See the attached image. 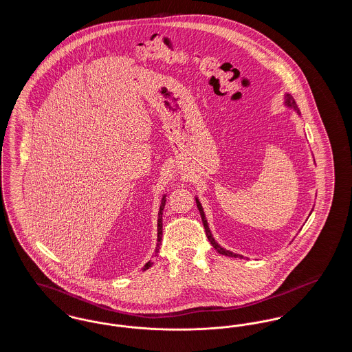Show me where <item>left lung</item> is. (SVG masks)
<instances>
[{
    "label": "left lung",
    "instance_id": "obj_1",
    "mask_svg": "<svg viewBox=\"0 0 352 352\" xmlns=\"http://www.w3.org/2000/svg\"><path fill=\"white\" fill-rule=\"evenodd\" d=\"M286 104H287V107H293V108H294V109H297V112H298L297 104H296V101L293 100V98H292L290 95H286ZM195 201H197L198 210H199V212H201V221H203V226H204V231H206V234H207V239L210 240V243L212 244V247H214V248H215V250H217V251H218L220 254H223V256H228V257H240V258H243V256H240V254H236V253H234V252L227 251V250L221 248V247L219 245L218 243L215 241V239L212 237V234H211V232H210V228H208L207 220H206L204 212H203V208H201V201H198V198H197Z\"/></svg>",
    "mask_w": 352,
    "mask_h": 352
}]
</instances>
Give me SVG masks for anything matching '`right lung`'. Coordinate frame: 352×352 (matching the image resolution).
<instances>
[{"mask_svg":"<svg viewBox=\"0 0 352 352\" xmlns=\"http://www.w3.org/2000/svg\"><path fill=\"white\" fill-rule=\"evenodd\" d=\"M166 197V195H165ZM162 198V201H161V206H160V212H158V239H157V248H155V252H158V248H160V245H161V240H162V211H164V207H165V204H166V198ZM151 265H153V263L151 261H148L146 264H145V267L142 268V270H146V269L151 268Z\"/></svg>","mask_w":352,"mask_h":352,"instance_id":"add662e5","label":"right lung"}]
</instances>
